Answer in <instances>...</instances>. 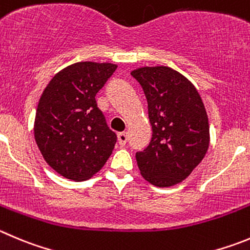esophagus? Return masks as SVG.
<instances>
[{"label":"esophagus","instance_id":"esophagus-1","mask_svg":"<svg viewBox=\"0 0 250 250\" xmlns=\"http://www.w3.org/2000/svg\"><path fill=\"white\" fill-rule=\"evenodd\" d=\"M118 144H120L121 146H125V143H127L128 141V136H127V133L125 132H122V133H118Z\"/></svg>","mask_w":250,"mask_h":250}]
</instances>
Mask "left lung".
Here are the masks:
<instances>
[{
	"label": "left lung",
	"mask_w": 250,
	"mask_h": 250,
	"mask_svg": "<svg viewBox=\"0 0 250 250\" xmlns=\"http://www.w3.org/2000/svg\"><path fill=\"white\" fill-rule=\"evenodd\" d=\"M130 75L141 83L148 102L153 136L136 154L141 174L158 188L183 183L207 153L209 125L199 91L169 66H144Z\"/></svg>",
	"instance_id": "left-lung-1"
}]
</instances>
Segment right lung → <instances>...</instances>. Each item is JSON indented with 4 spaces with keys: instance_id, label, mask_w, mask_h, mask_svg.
Masks as SVG:
<instances>
[{
    "instance_id": "obj_1",
    "label": "right lung",
    "mask_w": 250,
    "mask_h": 250,
    "mask_svg": "<svg viewBox=\"0 0 250 250\" xmlns=\"http://www.w3.org/2000/svg\"><path fill=\"white\" fill-rule=\"evenodd\" d=\"M117 69L80 62L55 74L37 107L34 138L44 160L64 178L83 181L99 172L117 141L95 96Z\"/></svg>"
}]
</instances>
